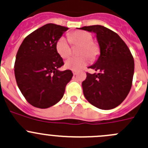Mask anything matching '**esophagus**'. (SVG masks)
<instances>
[{
	"label": "esophagus",
	"instance_id": "obj_1",
	"mask_svg": "<svg viewBox=\"0 0 148 148\" xmlns=\"http://www.w3.org/2000/svg\"><path fill=\"white\" fill-rule=\"evenodd\" d=\"M77 74H78V71H73V74H74V75H77Z\"/></svg>",
	"mask_w": 148,
	"mask_h": 148
}]
</instances>
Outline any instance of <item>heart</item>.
Segmentation results:
<instances>
[{
	"label": "heart",
	"mask_w": 148,
	"mask_h": 148,
	"mask_svg": "<svg viewBox=\"0 0 148 148\" xmlns=\"http://www.w3.org/2000/svg\"><path fill=\"white\" fill-rule=\"evenodd\" d=\"M68 41L65 37L62 36L56 41V50L61 57L67 58L71 54V46L80 44L79 53L82 56H74L67 59L65 62L66 69L79 71L82 69L89 62L88 56L92 60L96 59L99 53V47L96 43L92 41V36L89 33L84 31H76L68 34Z\"/></svg>",
	"instance_id": "1"
}]
</instances>
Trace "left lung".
Instances as JSON below:
<instances>
[{
    "label": "left lung",
    "instance_id": "left-lung-1",
    "mask_svg": "<svg viewBox=\"0 0 148 148\" xmlns=\"http://www.w3.org/2000/svg\"><path fill=\"white\" fill-rule=\"evenodd\" d=\"M80 29L95 33L100 48L97 61L89 67L99 73H86L82 82L84 95L97 108H115L125 100L132 87L133 56L123 40L112 30L99 25Z\"/></svg>",
    "mask_w": 148,
    "mask_h": 148
}]
</instances>
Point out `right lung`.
<instances>
[{"mask_svg":"<svg viewBox=\"0 0 148 148\" xmlns=\"http://www.w3.org/2000/svg\"><path fill=\"white\" fill-rule=\"evenodd\" d=\"M69 28L48 23L27 36L18 50L14 65L15 77L27 102L46 109L64 96L71 70H59L63 59L56 50V42Z\"/></svg>","mask_w":148,"mask_h":148,"instance_id":"add662e5","label":"right lung"}]
</instances>
